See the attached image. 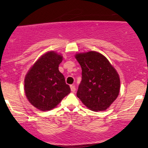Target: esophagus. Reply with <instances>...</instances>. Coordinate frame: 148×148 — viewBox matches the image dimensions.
I'll use <instances>...</instances> for the list:
<instances>
[{
  "instance_id": "1",
  "label": "esophagus",
  "mask_w": 148,
  "mask_h": 148,
  "mask_svg": "<svg viewBox=\"0 0 148 148\" xmlns=\"http://www.w3.org/2000/svg\"><path fill=\"white\" fill-rule=\"evenodd\" d=\"M71 91L73 92H74L75 91V85H71Z\"/></svg>"
}]
</instances>
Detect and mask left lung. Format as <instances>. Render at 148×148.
I'll return each instance as SVG.
<instances>
[{
	"label": "left lung",
	"mask_w": 148,
	"mask_h": 148,
	"mask_svg": "<svg viewBox=\"0 0 148 148\" xmlns=\"http://www.w3.org/2000/svg\"><path fill=\"white\" fill-rule=\"evenodd\" d=\"M75 58L82 68L77 97L90 110H106L119 95V74L106 57L98 52L78 53Z\"/></svg>",
	"instance_id": "1"
}]
</instances>
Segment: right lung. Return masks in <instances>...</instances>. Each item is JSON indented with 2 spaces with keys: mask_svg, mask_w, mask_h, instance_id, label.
<instances>
[{
  "mask_svg": "<svg viewBox=\"0 0 148 148\" xmlns=\"http://www.w3.org/2000/svg\"><path fill=\"white\" fill-rule=\"evenodd\" d=\"M63 57L53 51L45 53L33 65L25 78V91L29 101L41 111L58 105L71 92L63 75L58 71Z\"/></svg>",
  "mask_w": 148,
  "mask_h": 148,
  "instance_id": "add662e5",
  "label": "right lung"
}]
</instances>
